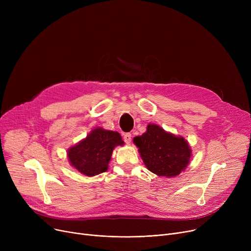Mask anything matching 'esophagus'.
<instances>
[{
	"label": "esophagus",
	"instance_id": "esophagus-1",
	"mask_svg": "<svg viewBox=\"0 0 251 251\" xmlns=\"http://www.w3.org/2000/svg\"><path fill=\"white\" fill-rule=\"evenodd\" d=\"M131 134L130 133H125L124 135H123V139H124V141H125V143H127V144H129L130 142H131Z\"/></svg>",
	"mask_w": 251,
	"mask_h": 251
}]
</instances>
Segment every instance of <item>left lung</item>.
Returning a JSON list of instances; mask_svg holds the SVG:
<instances>
[{"label": "left lung", "instance_id": "left-lung-1", "mask_svg": "<svg viewBox=\"0 0 251 251\" xmlns=\"http://www.w3.org/2000/svg\"><path fill=\"white\" fill-rule=\"evenodd\" d=\"M144 165L157 176L174 177L186 169L191 156L188 142L155 124L133 139Z\"/></svg>", "mask_w": 251, "mask_h": 251}]
</instances>
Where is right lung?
<instances>
[{
    "instance_id": "obj_1",
    "label": "right lung",
    "mask_w": 251,
    "mask_h": 251,
    "mask_svg": "<svg viewBox=\"0 0 251 251\" xmlns=\"http://www.w3.org/2000/svg\"><path fill=\"white\" fill-rule=\"evenodd\" d=\"M123 144L120 133L99 127L68 150V160L78 172L92 177L108 170L114 149Z\"/></svg>"
}]
</instances>
